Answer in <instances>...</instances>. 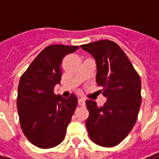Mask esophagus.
Instances as JSON below:
<instances>
[{"mask_svg":"<svg viewBox=\"0 0 159 159\" xmlns=\"http://www.w3.org/2000/svg\"><path fill=\"white\" fill-rule=\"evenodd\" d=\"M85 98H79V100H78V104H79V106H81V107H84L85 105H86V103H85Z\"/></svg>","mask_w":159,"mask_h":159,"instance_id":"1","label":"esophagus"}]
</instances>
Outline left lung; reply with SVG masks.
<instances>
[{
  "mask_svg": "<svg viewBox=\"0 0 159 159\" xmlns=\"http://www.w3.org/2000/svg\"><path fill=\"white\" fill-rule=\"evenodd\" d=\"M96 61V81L107 98L103 107L86 100V126L93 142L112 147L123 141L136 123L141 105L139 75L123 50L111 40L81 45Z\"/></svg>",
  "mask_w": 159,
  "mask_h": 159,
  "instance_id": "left-lung-1",
  "label": "left lung"
}]
</instances>
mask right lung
I'll return each mask as SVG.
<instances>
[{"label":"right lung","mask_w":159,"mask_h":159,"mask_svg":"<svg viewBox=\"0 0 159 159\" xmlns=\"http://www.w3.org/2000/svg\"><path fill=\"white\" fill-rule=\"evenodd\" d=\"M79 47L51 45L33 61L20 80L17 109L23 133L32 144L48 149L61 144L77 107L74 94L68 98L53 93L61 82L63 58Z\"/></svg>","instance_id":"1"}]
</instances>
